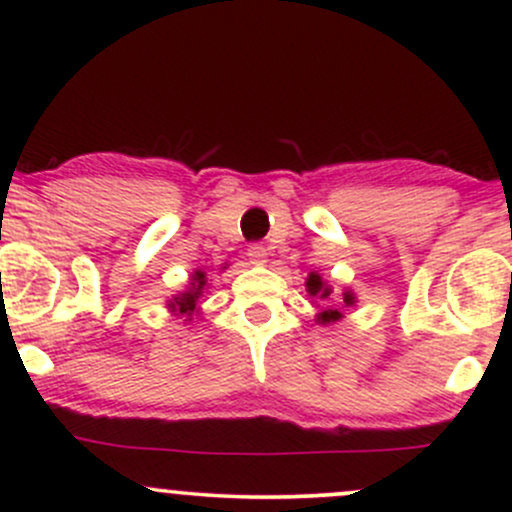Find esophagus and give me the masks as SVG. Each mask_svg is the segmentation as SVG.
Masks as SVG:
<instances>
[{
	"label": "esophagus",
	"instance_id": "obj_1",
	"mask_svg": "<svg viewBox=\"0 0 512 512\" xmlns=\"http://www.w3.org/2000/svg\"><path fill=\"white\" fill-rule=\"evenodd\" d=\"M248 257L252 264H257V267H262V264H267V250L262 248V245H250L248 248Z\"/></svg>",
	"mask_w": 512,
	"mask_h": 512
}]
</instances>
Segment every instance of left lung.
I'll return each instance as SVG.
<instances>
[{"mask_svg":"<svg viewBox=\"0 0 512 512\" xmlns=\"http://www.w3.org/2000/svg\"><path fill=\"white\" fill-rule=\"evenodd\" d=\"M305 289H308V293L313 298H320L322 303H327L330 301V296H332V286L327 284L325 279H322L320 274H315V272H310V276H308V281H305ZM356 303V296L351 291H344L342 293V305H327V308H322V313L317 315V322H320V325H330V322H339L342 320V310L344 308H351V305Z\"/></svg>","mask_w":512,"mask_h":512,"instance_id":"1","label":"left lung"}]
</instances>
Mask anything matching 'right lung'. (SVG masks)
I'll return each mask as SVG.
<instances>
[{
	"label": "right lung",
	"instance_id": "1",
	"mask_svg": "<svg viewBox=\"0 0 512 512\" xmlns=\"http://www.w3.org/2000/svg\"><path fill=\"white\" fill-rule=\"evenodd\" d=\"M204 286H207V274H204L202 269H197V272L192 274L187 291H182V293H178V296H173V301L168 303L170 313L185 315L187 320H190V317L197 313V305H199V298H202V293H204Z\"/></svg>",
	"mask_w": 512,
	"mask_h": 512
}]
</instances>
